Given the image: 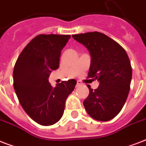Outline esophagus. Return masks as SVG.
Masks as SVG:
<instances>
[{
	"label": "esophagus",
	"mask_w": 146,
	"mask_h": 146,
	"mask_svg": "<svg viewBox=\"0 0 146 146\" xmlns=\"http://www.w3.org/2000/svg\"><path fill=\"white\" fill-rule=\"evenodd\" d=\"M82 83L81 82H80V81H77V82H76V86H82Z\"/></svg>",
	"instance_id": "34e87169"
}]
</instances>
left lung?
Segmentation results:
<instances>
[{
  "instance_id": "obj_1",
  "label": "left lung",
  "mask_w": 146,
  "mask_h": 146,
  "mask_svg": "<svg viewBox=\"0 0 146 146\" xmlns=\"http://www.w3.org/2000/svg\"><path fill=\"white\" fill-rule=\"evenodd\" d=\"M72 37L89 51L91 64L88 77L99 86L83 102L89 115L98 121H108L117 115L124 105L130 88L132 67L127 52L117 42L103 33L94 32Z\"/></svg>"
}]
</instances>
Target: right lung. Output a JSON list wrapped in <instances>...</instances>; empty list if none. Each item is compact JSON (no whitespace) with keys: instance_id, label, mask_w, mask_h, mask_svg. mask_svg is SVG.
I'll use <instances>...</instances> for the list:
<instances>
[{"instance_id":"right-lung-1","label":"right lung","mask_w":146,"mask_h":146,"mask_svg":"<svg viewBox=\"0 0 146 146\" xmlns=\"http://www.w3.org/2000/svg\"><path fill=\"white\" fill-rule=\"evenodd\" d=\"M69 35H39L18 57L13 70V87L26 113L38 124H54L63 116L65 102L76 81L70 80L51 86L50 73L59 67L62 49Z\"/></svg>"}]
</instances>
